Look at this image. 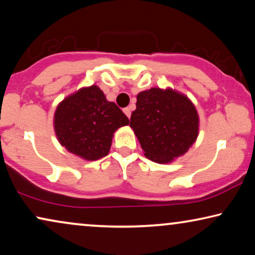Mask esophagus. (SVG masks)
I'll list each match as a JSON object with an SVG mask.
<instances>
[{
    "mask_svg": "<svg viewBox=\"0 0 255 255\" xmlns=\"http://www.w3.org/2000/svg\"><path fill=\"white\" fill-rule=\"evenodd\" d=\"M124 114L127 115L128 118H130V117H131V109H130V108H125V109H124Z\"/></svg>",
    "mask_w": 255,
    "mask_h": 255,
    "instance_id": "obj_1",
    "label": "esophagus"
}]
</instances>
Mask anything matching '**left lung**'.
<instances>
[{
	"label": "left lung",
	"instance_id": "obj_1",
	"mask_svg": "<svg viewBox=\"0 0 255 255\" xmlns=\"http://www.w3.org/2000/svg\"><path fill=\"white\" fill-rule=\"evenodd\" d=\"M130 118L146 158L169 163L183 155L198 135L200 118L193 102L172 88H151L137 95Z\"/></svg>",
	"mask_w": 255,
	"mask_h": 255
}]
</instances>
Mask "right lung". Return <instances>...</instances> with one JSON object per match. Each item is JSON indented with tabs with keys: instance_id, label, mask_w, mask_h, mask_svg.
<instances>
[{
	"instance_id": "right-lung-1",
	"label": "right lung",
	"mask_w": 255,
	"mask_h": 255,
	"mask_svg": "<svg viewBox=\"0 0 255 255\" xmlns=\"http://www.w3.org/2000/svg\"><path fill=\"white\" fill-rule=\"evenodd\" d=\"M54 131L68 152L87 161L108 155L117 128L128 124V118L102 90L93 85L83 87L58 104Z\"/></svg>"
}]
</instances>
